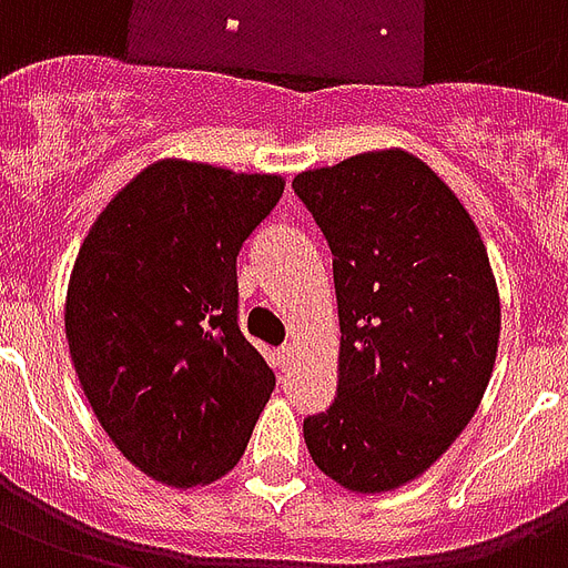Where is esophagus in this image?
<instances>
[{
  "mask_svg": "<svg viewBox=\"0 0 568 568\" xmlns=\"http://www.w3.org/2000/svg\"><path fill=\"white\" fill-rule=\"evenodd\" d=\"M293 355H296L293 346H281L278 352H275V366H278V369H287L290 363H293Z\"/></svg>",
  "mask_w": 568,
  "mask_h": 568,
  "instance_id": "34e87169",
  "label": "esophagus"
}]
</instances>
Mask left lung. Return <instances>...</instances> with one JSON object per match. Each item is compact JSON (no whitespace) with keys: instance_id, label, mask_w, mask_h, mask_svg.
Instances as JSON below:
<instances>
[{"instance_id":"8db88e82","label":"left lung","mask_w":568,"mask_h":568,"mask_svg":"<svg viewBox=\"0 0 568 568\" xmlns=\"http://www.w3.org/2000/svg\"><path fill=\"white\" fill-rule=\"evenodd\" d=\"M334 255L337 398L307 416L313 464L375 496L416 480L478 410L501 302L469 211L428 163L378 149L293 179Z\"/></svg>"}]
</instances>
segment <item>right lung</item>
<instances>
[{
	"label": "right lung",
	"instance_id": "add662e5",
	"mask_svg": "<svg viewBox=\"0 0 568 568\" xmlns=\"http://www.w3.org/2000/svg\"><path fill=\"white\" fill-rule=\"evenodd\" d=\"M281 193V175L163 158L79 248L63 307L72 366L113 446L166 487L234 469L275 389L237 325V255Z\"/></svg>",
	"mask_w": 568,
	"mask_h": 568
}]
</instances>
